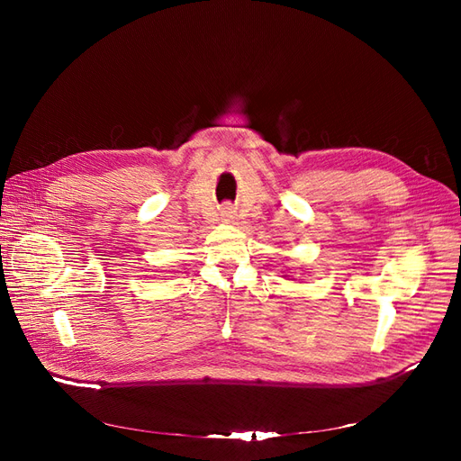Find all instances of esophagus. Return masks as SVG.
<instances>
[{
  "instance_id": "obj_1",
  "label": "esophagus",
  "mask_w": 461,
  "mask_h": 461,
  "mask_svg": "<svg viewBox=\"0 0 461 461\" xmlns=\"http://www.w3.org/2000/svg\"><path fill=\"white\" fill-rule=\"evenodd\" d=\"M221 217L225 219V221H234V219H236L234 207H232V205H222V207H221Z\"/></svg>"
}]
</instances>
